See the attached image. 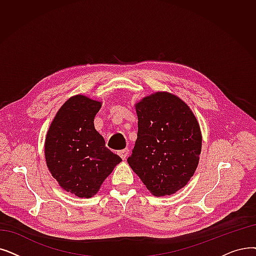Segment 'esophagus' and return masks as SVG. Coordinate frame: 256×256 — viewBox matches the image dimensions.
Listing matches in <instances>:
<instances>
[{
	"label": "esophagus",
	"instance_id": "1",
	"mask_svg": "<svg viewBox=\"0 0 256 256\" xmlns=\"http://www.w3.org/2000/svg\"><path fill=\"white\" fill-rule=\"evenodd\" d=\"M128 150H126V148L118 152V154L120 156L122 160H126V157H128Z\"/></svg>",
	"mask_w": 256,
	"mask_h": 256
}]
</instances>
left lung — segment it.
<instances>
[{"label": "left lung", "instance_id": "left-lung-1", "mask_svg": "<svg viewBox=\"0 0 256 256\" xmlns=\"http://www.w3.org/2000/svg\"><path fill=\"white\" fill-rule=\"evenodd\" d=\"M138 132L128 158L130 168L156 196L180 190L194 176L202 132L192 108L170 92H156L135 104Z\"/></svg>", "mask_w": 256, "mask_h": 256}]
</instances>
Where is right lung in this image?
<instances>
[{
	"instance_id": "1",
	"label": "right lung",
	"mask_w": 256,
	"mask_h": 256,
	"mask_svg": "<svg viewBox=\"0 0 256 256\" xmlns=\"http://www.w3.org/2000/svg\"><path fill=\"white\" fill-rule=\"evenodd\" d=\"M102 102L84 95L66 100L55 115L45 141L47 168L58 185L78 198L95 196L122 160L106 148L94 126Z\"/></svg>"
}]
</instances>
